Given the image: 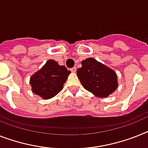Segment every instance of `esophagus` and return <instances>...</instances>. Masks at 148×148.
Returning <instances> with one entry per match:
<instances>
[{
    "label": "esophagus",
    "mask_w": 148,
    "mask_h": 148,
    "mask_svg": "<svg viewBox=\"0 0 148 148\" xmlns=\"http://www.w3.org/2000/svg\"><path fill=\"white\" fill-rule=\"evenodd\" d=\"M76 67H73V68H71V71L72 72H76Z\"/></svg>",
    "instance_id": "1"
}]
</instances>
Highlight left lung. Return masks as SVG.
<instances>
[{"label": "left lung", "instance_id": "1", "mask_svg": "<svg viewBox=\"0 0 148 148\" xmlns=\"http://www.w3.org/2000/svg\"><path fill=\"white\" fill-rule=\"evenodd\" d=\"M77 70L80 83L86 90L98 97H108L117 87L116 73L93 58L82 61Z\"/></svg>", "mask_w": 148, "mask_h": 148}]
</instances>
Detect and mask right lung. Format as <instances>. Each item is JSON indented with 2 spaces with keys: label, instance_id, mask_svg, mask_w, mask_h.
Masks as SVG:
<instances>
[{
  "label": "right lung",
  "instance_id": "add662e5",
  "mask_svg": "<svg viewBox=\"0 0 148 148\" xmlns=\"http://www.w3.org/2000/svg\"><path fill=\"white\" fill-rule=\"evenodd\" d=\"M70 73L64 66L59 65L53 59H49L31 77L32 91L44 99L53 98L63 89Z\"/></svg>",
  "mask_w": 148,
  "mask_h": 148
}]
</instances>
